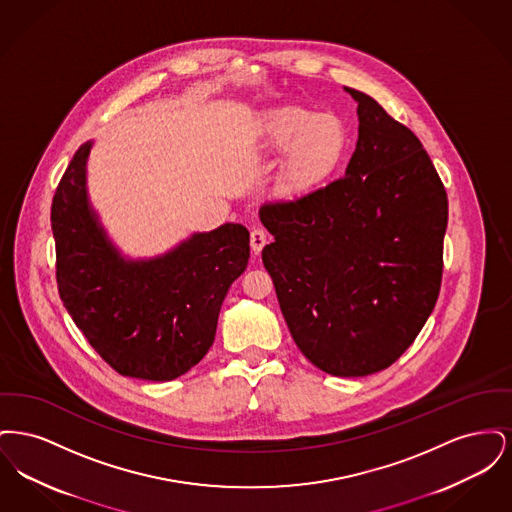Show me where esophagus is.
<instances>
[{
    "label": "esophagus",
    "mask_w": 512,
    "mask_h": 512,
    "mask_svg": "<svg viewBox=\"0 0 512 512\" xmlns=\"http://www.w3.org/2000/svg\"><path fill=\"white\" fill-rule=\"evenodd\" d=\"M267 242L268 234L265 230H261V228L251 230V249H253V253H255V255H259V253H261V249L267 245Z\"/></svg>",
    "instance_id": "1"
}]
</instances>
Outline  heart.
Wrapping results in <instances>:
<instances>
[{"mask_svg": "<svg viewBox=\"0 0 512 512\" xmlns=\"http://www.w3.org/2000/svg\"><path fill=\"white\" fill-rule=\"evenodd\" d=\"M257 138L270 153H286L276 180L284 195L305 194L322 184L345 149V126L332 113H315L297 105L268 111L257 128Z\"/></svg>", "mask_w": 512, "mask_h": 512, "instance_id": "obj_1", "label": "heart"}]
</instances>
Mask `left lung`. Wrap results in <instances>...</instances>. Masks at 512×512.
<instances>
[{"label":"left lung","mask_w":512,"mask_h":512,"mask_svg":"<svg viewBox=\"0 0 512 512\" xmlns=\"http://www.w3.org/2000/svg\"><path fill=\"white\" fill-rule=\"evenodd\" d=\"M345 90L359 103L345 174L259 215L293 341L320 370L355 378L393 365L432 315L449 211L420 140L376 99Z\"/></svg>","instance_id":"1"}]
</instances>
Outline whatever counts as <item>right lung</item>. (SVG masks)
I'll return each instance as SVG.
<instances>
[{
    "mask_svg": "<svg viewBox=\"0 0 512 512\" xmlns=\"http://www.w3.org/2000/svg\"><path fill=\"white\" fill-rule=\"evenodd\" d=\"M92 142L78 147L51 203L63 305L99 357L122 376L167 382L215 341L220 305L249 259V232L222 224L149 261H126L86 192Z\"/></svg>",
    "mask_w": 512,
    "mask_h": 512,
    "instance_id": "add662e5",
    "label": "right lung"
}]
</instances>
